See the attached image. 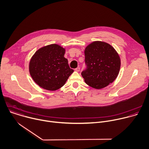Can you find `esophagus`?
Instances as JSON below:
<instances>
[{
	"label": "esophagus",
	"instance_id": "1",
	"mask_svg": "<svg viewBox=\"0 0 149 149\" xmlns=\"http://www.w3.org/2000/svg\"><path fill=\"white\" fill-rule=\"evenodd\" d=\"M76 72H79L80 71V68H77L75 69Z\"/></svg>",
	"mask_w": 149,
	"mask_h": 149
}]
</instances>
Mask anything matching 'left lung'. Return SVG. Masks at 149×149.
Listing matches in <instances>:
<instances>
[{
	"instance_id": "8db88e82",
	"label": "left lung",
	"mask_w": 149,
	"mask_h": 149,
	"mask_svg": "<svg viewBox=\"0 0 149 149\" xmlns=\"http://www.w3.org/2000/svg\"><path fill=\"white\" fill-rule=\"evenodd\" d=\"M84 56L87 67L81 76L87 85L100 89L116 79L120 69V58L110 45L93 42L86 47Z\"/></svg>"
}]
</instances>
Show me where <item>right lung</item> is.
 Wrapping results in <instances>:
<instances>
[{
  "mask_svg": "<svg viewBox=\"0 0 149 149\" xmlns=\"http://www.w3.org/2000/svg\"><path fill=\"white\" fill-rule=\"evenodd\" d=\"M65 49L52 44L38 50L29 63V72L35 82L42 88L54 91L62 87L74 72L64 57Z\"/></svg>",
  "mask_w": 149,
  "mask_h": 149,
  "instance_id": "obj_1",
  "label": "right lung"
}]
</instances>
